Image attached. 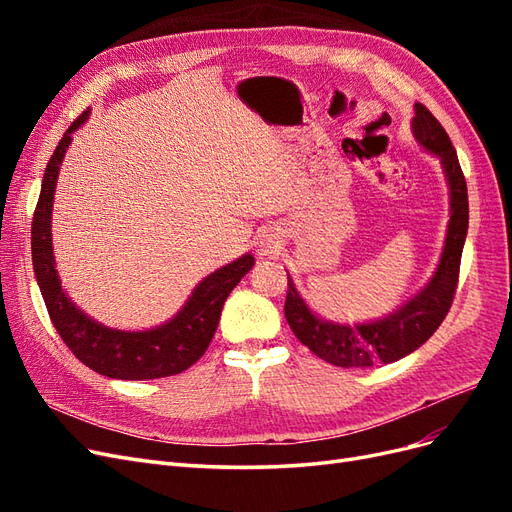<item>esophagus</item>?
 I'll return each mask as SVG.
<instances>
[{
	"label": "esophagus",
	"instance_id": "esophagus-1",
	"mask_svg": "<svg viewBox=\"0 0 512 512\" xmlns=\"http://www.w3.org/2000/svg\"><path fill=\"white\" fill-rule=\"evenodd\" d=\"M258 252L262 254V256H267V254H273V247L277 245V237L273 235V232H262V235H258Z\"/></svg>",
	"mask_w": 512,
	"mask_h": 512
}]
</instances>
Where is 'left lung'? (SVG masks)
<instances>
[{
  "label": "left lung",
  "instance_id": "obj_1",
  "mask_svg": "<svg viewBox=\"0 0 512 512\" xmlns=\"http://www.w3.org/2000/svg\"><path fill=\"white\" fill-rule=\"evenodd\" d=\"M414 113V136L425 149L440 156L451 185V222L438 271L427 288L389 318L352 327L316 318L288 275L284 314L292 333L322 361L337 367H371L404 359L436 333L455 299L461 252L468 235V185L442 123L421 102L414 104Z\"/></svg>",
  "mask_w": 512,
  "mask_h": 512
}]
</instances>
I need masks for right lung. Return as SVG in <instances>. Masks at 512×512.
<instances>
[{
	"mask_svg": "<svg viewBox=\"0 0 512 512\" xmlns=\"http://www.w3.org/2000/svg\"><path fill=\"white\" fill-rule=\"evenodd\" d=\"M83 111L61 138L44 170L42 190L32 222V260L34 273L49 309L51 322L72 354L89 369L117 380H156L181 374L203 356L220 324L224 301L241 277L254 267V256L245 254L218 269L200 282L181 312L166 324L151 331L130 333L106 329L85 316L66 297L55 269L51 243L53 194L72 132L87 119Z\"/></svg>",
	"mask_w": 512,
	"mask_h": 512,
	"instance_id": "add662e5",
	"label": "right lung"
}]
</instances>
